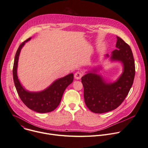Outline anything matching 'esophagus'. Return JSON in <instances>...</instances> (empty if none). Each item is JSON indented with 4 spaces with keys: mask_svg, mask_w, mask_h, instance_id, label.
Here are the masks:
<instances>
[{
    "mask_svg": "<svg viewBox=\"0 0 148 148\" xmlns=\"http://www.w3.org/2000/svg\"><path fill=\"white\" fill-rule=\"evenodd\" d=\"M82 76H83V74L80 71H78V72L75 73L74 74V77L77 79H79L82 77Z\"/></svg>",
    "mask_w": 148,
    "mask_h": 148,
    "instance_id": "obj_1",
    "label": "esophagus"
}]
</instances>
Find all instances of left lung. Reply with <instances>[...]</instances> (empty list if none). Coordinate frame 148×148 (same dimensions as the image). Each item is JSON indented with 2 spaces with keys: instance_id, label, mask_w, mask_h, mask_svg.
Masks as SVG:
<instances>
[{
  "instance_id": "8db88e82",
  "label": "left lung",
  "mask_w": 148,
  "mask_h": 148,
  "mask_svg": "<svg viewBox=\"0 0 148 148\" xmlns=\"http://www.w3.org/2000/svg\"><path fill=\"white\" fill-rule=\"evenodd\" d=\"M116 47L110 57L123 64V72L116 82L107 83L103 77L89 72L82 78L86 106L95 113H103L116 109L123 103L132 86L135 75V65L130 46L117 36ZM106 57H109L107 54Z\"/></svg>"
}]
</instances>
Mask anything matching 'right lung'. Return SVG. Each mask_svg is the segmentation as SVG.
Returning <instances> with one entry per match:
<instances>
[{"instance_id": "1", "label": "right lung", "mask_w": 148, "mask_h": 148, "mask_svg": "<svg viewBox=\"0 0 148 148\" xmlns=\"http://www.w3.org/2000/svg\"><path fill=\"white\" fill-rule=\"evenodd\" d=\"M31 38L23 42L16 51L13 67V82L20 99L29 109L41 113L51 112L60 104L65 90L73 82L74 75L71 73L57 79L47 89L40 92H29L23 88L17 75L18 62L22 47Z\"/></svg>"}]
</instances>
